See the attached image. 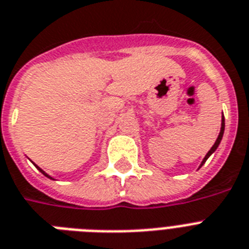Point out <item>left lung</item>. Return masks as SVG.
Here are the masks:
<instances>
[{
    "instance_id": "obj_1",
    "label": "left lung",
    "mask_w": 249,
    "mask_h": 249,
    "mask_svg": "<svg viewBox=\"0 0 249 249\" xmlns=\"http://www.w3.org/2000/svg\"><path fill=\"white\" fill-rule=\"evenodd\" d=\"M224 130H225V119H224V115H223V116H221V128H220L219 137H217V139H216V142L213 143V145H212V147H211V149H210L209 152L206 153V156L203 157V160H202V162H201V165H199V167H202V165H203V163H205L206 161H207V159H209V157L211 156L212 153L215 152L216 149H217V147H219L220 142H221V139H223ZM199 167H198V169H199Z\"/></svg>"
}]
</instances>
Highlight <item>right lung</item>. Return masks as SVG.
<instances>
[{"instance_id":"right-lung-1","label":"right lung","mask_w":249,"mask_h":249,"mask_svg":"<svg viewBox=\"0 0 249 249\" xmlns=\"http://www.w3.org/2000/svg\"><path fill=\"white\" fill-rule=\"evenodd\" d=\"M32 162H33V161H32ZM33 165H34V166H36V167H37V169H38V170H39V171H40V173L43 174L44 177H47V178H48V179H52V180H56V179H54V178H52V177H51V175H48V174H47V173H46V171H44V170H42V169H40V167H39V166H38V165H36V163H34V162H33Z\"/></svg>"}]
</instances>
